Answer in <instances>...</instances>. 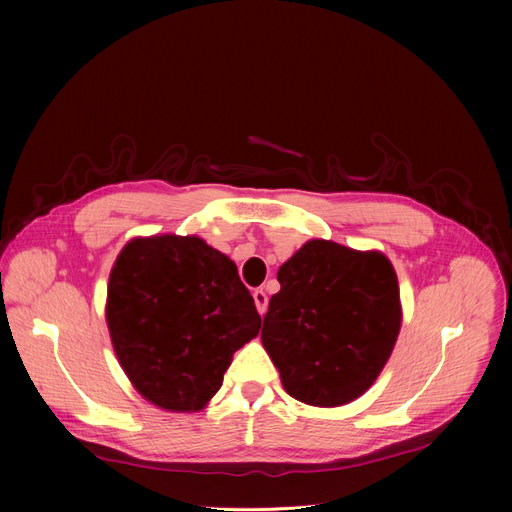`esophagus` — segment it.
I'll return each mask as SVG.
<instances>
[{
	"label": "esophagus",
	"instance_id": "obj_1",
	"mask_svg": "<svg viewBox=\"0 0 512 512\" xmlns=\"http://www.w3.org/2000/svg\"><path fill=\"white\" fill-rule=\"evenodd\" d=\"M253 299H255L257 311L263 315V313L267 311V294H265V290H263V288H257V290L253 292Z\"/></svg>",
	"mask_w": 512,
	"mask_h": 512
}]
</instances>
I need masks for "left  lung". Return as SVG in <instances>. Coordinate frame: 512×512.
Returning <instances> with one entry per match:
<instances>
[{
  "label": "left lung",
  "mask_w": 512,
  "mask_h": 512,
  "mask_svg": "<svg viewBox=\"0 0 512 512\" xmlns=\"http://www.w3.org/2000/svg\"><path fill=\"white\" fill-rule=\"evenodd\" d=\"M280 292L261 342L284 390L313 407L361 396L384 369L398 330L400 292L382 253L309 240L278 270Z\"/></svg>",
  "instance_id": "8db88e82"
}]
</instances>
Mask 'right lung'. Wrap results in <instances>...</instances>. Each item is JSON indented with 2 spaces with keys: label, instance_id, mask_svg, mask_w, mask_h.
Instances as JSON below:
<instances>
[{
  "label": "right lung",
  "instance_id": "add662e5",
  "mask_svg": "<svg viewBox=\"0 0 512 512\" xmlns=\"http://www.w3.org/2000/svg\"><path fill=\"white\" fill-rule=\"evenodd\" d=\"M107 328L128 380L153 405L199 411L261 317L236 265L197 236L128 242L107 286Z\"/></svg>",
  "mask_w": 512,
  "mask_h": 512
}]
</instances>
